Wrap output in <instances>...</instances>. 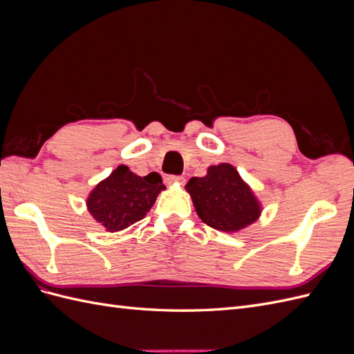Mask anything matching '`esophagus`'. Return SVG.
Returning a JSON list of instances; mask_svg holds the SVG:
<instances>
[{
  "instance_id": "esophagus-1",
  "label": "esophagus",
  "mask_w": 354,
  "mask_h": 354,
  "mask_svg": "<svg viewBox=\"0 0 354 354\" xmlns=\"http://www.w3.org/2000/svg\"><path fill=\"white\" fill-rule=\"evenodd\" d=\"M165 181L168 185H185V181H186V178L183 177V176H168L167 178H165Z\"/></svg>"
}]
</instances>
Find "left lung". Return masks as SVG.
Instances as JSON below:
<instances>
[{
	"mask_svg": "<svg viewBox=\"0 0 354 354\" xmlns=\"http://www.w3.org/2000/svg\"><path fill=\"white\" fill-rule=\"evenodd\" d=\"M186 190L201 220L216 230L238 232L261 212L252 190L230 164L212 165L205 177H192Z\"/></svg>",
	"mask_w": 354,
	"mask_h": 354,
	"instance_id": "8db88e82",
	"label": "left lung"
}]
</instances>
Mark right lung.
<instances>
[{
  "label": "right lung",
  "instance_id": "right-lung-1",
  "mask_svg": "<svg viewBox=\"0 0 354 354\" xmlns=\"http://www.w3.org/2000/svg\"><path fill=\"white\" fill-rule=\"evenodd\" d=\"M162 189L165 186L158 173L140 177L128 167L120 165L94 187L87 207L91 216L108 230H124L146 217Z\"/></svg>",
  "mask_w": 354,
  "mask_h": 354
}]
</instances>
